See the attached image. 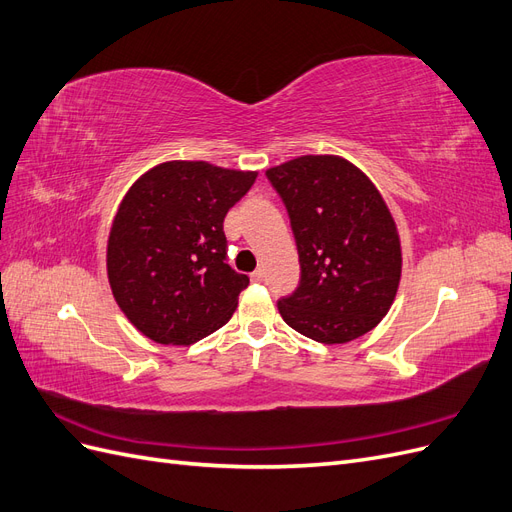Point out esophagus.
Instances as JSON below:
<instances>
[{"label": "esophagus", "mask_w": 512, "mask_h": 512, "mask_svg": "<svg viewBox=\"0 0 512 512\" xmlns=\"http://www.w3.org/2000/svg\"><path fill=\"white\" fill-rule=\"evenodd\" d=\"M250 280H252V282H256V284H260L262 280H265V269L258 267L254 273H250Z\"/></svg>", "instance_id": "obj_1"}]
</instances>
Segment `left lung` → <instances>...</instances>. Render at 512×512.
Returning <instances> with one entry per match:
<instances>
[{"instance_id": "left-lung-1", "label": "left lung", "mask_w": 512, "mask_h": 512, "mask_svg": "<svg viewBox=\"0 0 512 512\" xmlns=\"http://www.w3.org/2000/svg\"><path fill=\"white\" fill-rule=\"evenodd\" d=\"M297 239L301 284L277 301L288 327L346 344L389 314L401 280V241L389 205L342 156H299L267 170Z\"/></svg>"}]
</instances>
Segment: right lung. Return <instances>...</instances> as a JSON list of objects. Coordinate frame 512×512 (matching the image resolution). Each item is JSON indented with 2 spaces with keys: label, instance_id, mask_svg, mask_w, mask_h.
<instances>
[{
  "label": "right lung",
  "instance_id": "add662e5",
  "mask_svg": "<svg viewBox=\"0 0 512 512\" xmlns=\"http://www.w3.org/2000/svg\"><path fill=\"white\" fill-rule=\"evenodd\" d=\"M256 170L170 160L123 196L106 275L126 318L158 344L190 346L230 320L250 277L226 265L224 218Z\"/></svg>",
  "mask_w": 512,
  "mask_h": 512
}]
</instances>
